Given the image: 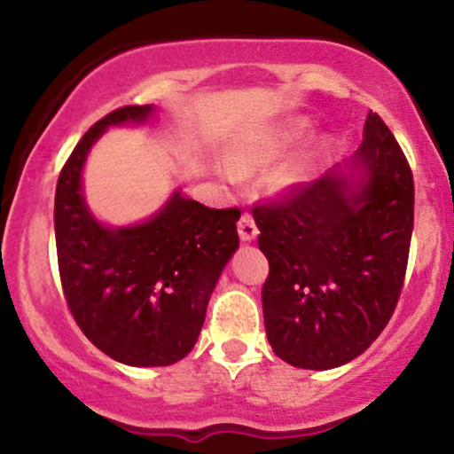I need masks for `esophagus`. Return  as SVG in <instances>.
Listing matches in <instances>:
<instances>
[{
    "label": "esophagus",
    "mask_w": 454,
    "mask_h": 454,
    "mask_svg": "<svg viewBox=\"0 0 454 454\" xmlns=\"http://www.w3.org/2000/svg\"><path fill=\"white\" fill-rule=\"evenodd\" d=\"M239 237H241L243 241H254V239L258 237V226L249 213H243L241 220H239Z\"/></svg>",
    "instance_id": "1"
}]
</instances>
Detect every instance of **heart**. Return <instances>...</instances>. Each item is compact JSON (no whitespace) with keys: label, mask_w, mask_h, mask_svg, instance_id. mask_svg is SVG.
I'll list each match as a JSON object with an SVG mask.
<instances>
[{"label":"heart","mask_w":454,"mask_h":454,"mask_svg":"<svg viewBox=\"0 0 454 454\" xmlns=\"http://www.w3.org/2000/svg\"><path fill=\"white\" fill-rule=\"evenodd\" d=\"M305 123L303 121H293L286 123V126L270 128L267 132H260L256 137L243 140V143L234 145L228 153V168L232 175H249L254 170L264 168L273 160H278L290 145H294L296 140L303 137ZM307 164L303 160H294L290 164H286L284 168H279L273 175L270 184L275 190H288L299 184L305 176Z\"/></svg>","instance_id":"1"}]
</instances>
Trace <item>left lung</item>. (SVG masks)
Masks as SVG:
<instances>
[{
	"label": "left lung",
	"instance_id": "1",
	"mask_svg": "<svg viewBox=\"0 0 454 454\" xmlns=\"http://www.w3.org/2000/svg\"><path fill=\"white\" fill-rule=\"evenodd\" d=\"M341 170L254 205L269 260L264 328L281 361L303 369L350 363L397 307L414 228V176L378 113Z\"/></svg>",
	"mask_w": 454,
	"mask_h": 454
}]
</instances>
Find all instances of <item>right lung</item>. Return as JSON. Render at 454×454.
<instances>
[{
  "label": "right lung",
  "mask_w": 454,
  "mask_h": 454,
  "mask_svg": "<svg viewBox=\"0 0 454 454\" xmlns=\"http://www.w3.org/2000/svg\"><path fill=\"white\" fill-rule=\"evenodd\" d=\"M151 104L93 123L61 168L55 241L67 309L93 346L119 363L164 367L190 354L222 269L239 247L241 211L211 209L176 192L138 226L106 228L91 215L81 173L108 126L143 123Z\"/></svg>",
  "instance_id": "right-lung-1"
}]
</instances>
